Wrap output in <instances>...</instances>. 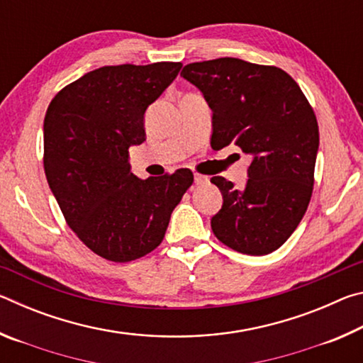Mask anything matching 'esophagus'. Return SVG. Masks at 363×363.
Here are the masks:
<instances>
[{
  "label": "esophagus",
  "instance_id": "1",
  "mask_svg": "<svg viewBox=\"0 0 363 363\" xmlns=\"http://www.w3.org/2000/svg\"><path fill=\"white\" fill-rule=\"evenodd\" d=\"M194 181H195L196 186H203V184H206V182H208V177H206V176H203V174L195 173V174H194Z\"/></svg>",
  "mask_w": 363,
  "mask_h": 363
}]
</instances>
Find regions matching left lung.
<instances>
[{
  "label": "left lung",
  "instance_id": "8db88e82",
  "mask_svg": "<svg viewBox=\"0 0 363 363\" xmlns=\"http://www.w3.org/2000/svg\"><path fill=\"white\" fill-rule=\"evenodd\" d=\"M181 77L201 91L211 108L213 149L235 143L251 157L245 189L211 177L223 194V206L211 218L214 235L238 253H272L311 201L318 152L314 110L298 83L277 67L220 57L189 64Z\"/></svg>",
  "mask_w": 363,
  "mask_h": 363
}]
</instances>
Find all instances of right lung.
<instances>
[{
  "mask_svg": "<svg viewBox=\"0 0 363 363\" xmlns=\"http://www.w3.org/2000/svg\"><path fill=\"white\" fill-rule=\"evenodd\" d=\"M181 67H101L65 86L48 107L43 133L49 189L79 240L108 261L130 262L155 250L194 182L187 168L139 179L128 155L131 145L145 140L147 107Z\"/></svg>",
  "mask_w": 363,
  "mask_h": 363,
  "instance_id": "obj_1",
  "label": "right lung"
}]
</instances>
